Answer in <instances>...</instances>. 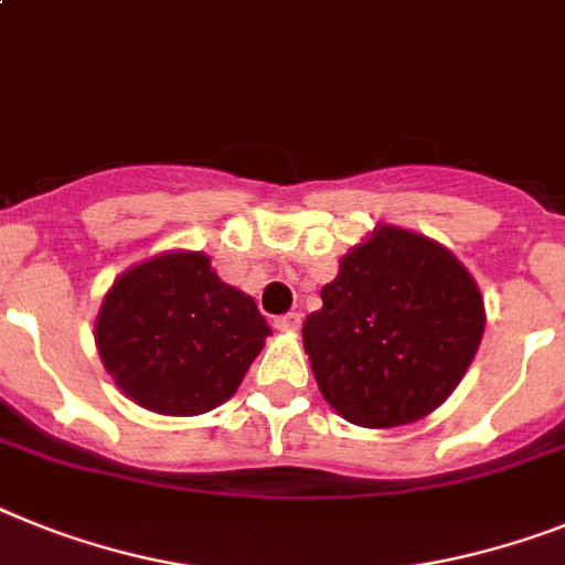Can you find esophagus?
<instances>
[{"instance_id": "obj_1", "label": "esophagus", "mask_w": 565, "mask_h": 565, "mask_svg": "<svg viewBox=\"0 0 565 565\" xmlns=\"http://www.w3.org/2000/svg\"><path fill=\"white\" fill-rule=\"evenodd\" d=\"M275 327L284 330V333H296L298 327H301V312H284V316L275 319Z\"/></svg>"}]
</instances>
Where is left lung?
Instances as JSON below:
<instances>
[{"instance_id":"1","label":"left lung","mask_w":565,"mask_h":565,"mask_svg":"<svg viewBox=\"0 0 565 565\" xmlns=\"http://www.w3.org/2000/svg\"><path fill=\"white\" fill-rule=\"evenodd\" d=\"M482 330L480 287L457 255L385 224L341 258L301 333L335 414L362 428H399L451 396Z\"/></svg>"}]
</instances>
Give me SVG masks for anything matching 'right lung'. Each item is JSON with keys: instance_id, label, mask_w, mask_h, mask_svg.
Instances as JSON below:
<instances>
[{"instance_id": "add662e5", "label": "right lung", "mask_w": 565, "mask_h": 565, "mask_svg": "<svg viewBox=\"0 0 565 565\" xmlns=\"http://www.w3.org/2000/svg\"><path fill=\"white\" fill-rule=\"evenodd\" d=\"M269 333L253 298L221 281L210 255L186 249L126 269L94 321L99 359L117 387L166 416L224 405Z\"/></svg>"}]
</instances>
